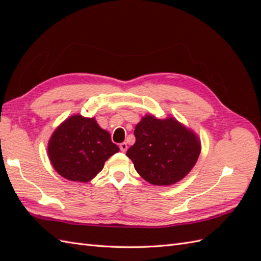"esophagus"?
Listing matches in <instances>:
<instances>
[{
	"label": "esophagus",
	"mask_w": 261,
	"mask_h": 261,
	"mask_svg": "<svg viewBox=\"0 0 261 261\" xmlns=\"http://www.w3.org/2000/svg\"><path fill=\"white\" fill-rule=\"evenodd\" d=\"M120 149H121L122 152H125L126 150H127V144H126V143H122V144L120 145Z\"/></svg>",
	"instance_id": "34e87169"
}]
</instances>
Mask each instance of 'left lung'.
<instances>
[{
  "label": "left lung",
  "instance_id": "left-lung-1",
  "mask_svg": "<svg viewBox=\"0 0 261 261\" xmlns=\"http://www.w3.org/2000/svg\"><path fill=\"white\" fill-rule=\"evenodd\" d=\"M136 143L126 155L140 176L153 185H172L193 169L200 153L195 134L172 117L147 115L135 127Z\"/></svg>",
  "mask_w": 261,
  "mask_h": 261
}]
</instances>
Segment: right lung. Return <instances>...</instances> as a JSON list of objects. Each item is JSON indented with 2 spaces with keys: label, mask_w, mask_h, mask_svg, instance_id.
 Segmentation results:
<instances>
[{
  "label": "right lung",
  "mask_w": 261,
  "mask_h": 261,
  "mask_svg": "<svg viewBox=\"0 0 261 261\" xmlns=\"http://www.w3.org/2000/svg\"><path fill=\"white\" fill-rule=\"evenodd\" d=\"M120 151L110 134L94 118L69 117L55 129L49 141L50 161L60 175L88 181L103 169L110 156Z\"/></svg>",
  "instance_id": "obj_1"
}]
</instances>
